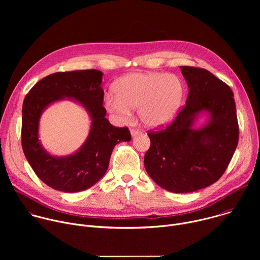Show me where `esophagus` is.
I'll use <instances>...</instances> for the list:
<instances>
[{
	"instance_id": "obj_1",
	"label": "esophagus",
	"mask_w": 260,
	"mask_h": 260,
	"mask_svg": "<svg viewBox=\"0 0 260 260\" xmlns=\"http://www.w3.org/2000/svg\"><path fill=\"white\" fill-rule=\"evenodd\" d=\"M140 133H141V132H140L139 129H136V128H133V129H131V134H132V136H133V137H136V136H138Z\"/></svg>"
}]
</instances>
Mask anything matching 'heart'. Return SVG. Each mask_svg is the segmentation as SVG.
<instances>
[{
  "mask_svg": "<svg viewBox=\"0 0 260 260\" xmlns=\"http://www.w3.org/2000/svg\"><path fill=\"white\" fill-rule=\"evenodd\" d=\"M114 92L107 93L105 107L119 121H126L139 109L141 121L150 128L169 124L184 98V84L174 74L133 73L120 78Z\"/></svg>",
  "mask_w": 260,
  "mask_h": 260,
  "instance_id": "heart-1",
  "label": "heart"
}]
</instances>
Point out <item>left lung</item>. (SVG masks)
Masks as SVG:
<instances>
[{"label": "left lung", "mask_w": 260, "mask_h": 260, "mask_svg": "<svg viewBox=\"0 0 260 260\" xmlns=\"http://www.w3.org/2000/svg\"><path fill=\"white\" fill-rule=\"evenodd\" d=\"M189 91L175 120L157 132H148L150 148L145 169L159 186L186 193L210 186L224 174L239 142L236 103L231 87L202 68L180 67ZM203 112L207 125L193 124Z\"/></svg>", "instance_id": "obj_1"}]
</instances>
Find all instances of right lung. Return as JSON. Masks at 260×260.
Returning a JSON list of instances; mask_svg holds the SVG:
<instances>
[{"instance_id": "right-lung-1", "label": "right lung", "mask_w": 260, "mask_h": 260, "mask_svg": "<svg viewBox=\"0 0 260 260\" xmlns=\"http://www.w3.org/2000/svg\"><path fill=\"white\" fill-rule=\"evenodd\" d=\"M103 73L98 70L57 72L37 82L22 105L21 145L31 169L49 187L63 192L90 188L107 172L113 148L132 139L127 127H115L103 107ZM66 97L79 101L89 112L92 125L81 149L68 157H52L39 141V120L43 111Z\"/></svg>"}]
</instances>
